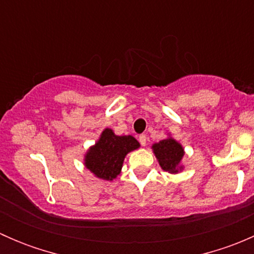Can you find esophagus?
<instances>
[{"instance_id": "1", "label": "esophagus", "mask_w": 254, "mask_h": 254, "mask_svg": "<svg viewBox=\"0 0 254 254\" xmlns=\"http://www.w3.org/2000/svg\"><path fill=\"white\" fill-rule=\"evenodd\" d=\"M139 141H140V143H141L142 146L146 145V142H147V137H146L145 134L140 135V136H139Z\"/></svg>"}]
</instances>
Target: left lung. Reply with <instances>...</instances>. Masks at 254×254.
Wrapping results in <instances>:
<instances>
[{"instance_id":"1","label":"left lung","mask_w":254,"mask_h":254,"mask_svg":"<svg viewBox=\"0 0 254 254\" xmlns=\"http://www.w3.org/2000/svg\"><path fill=\"white\" fill-rule=\"evenodd\" d=\"M152 150L163 171L168 173H178L183 170L181 162L184 156V148L175 139L167 137L162 141L153 143Z\"/></svg>"}]
</instances>
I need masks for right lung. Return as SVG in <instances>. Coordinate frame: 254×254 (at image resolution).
Segmentation results:
<instances>
[{
    "instance_id": "add662e5",
    "label": "right lung",
    "mask_w": 254,
    "mask_h": 254,
    "mask_svg": "<svg viewBox=\"0 0 254 254\" xmlns=\"http://www.w3.org/2000/svg\"><path fill=\"white\" fill-rule=\"evenodd\" d=\"M139 147V141L131 135L118 136L107 127L84 155V166L97 178L113 181L122 171L125 156Z\"/></svg>"
}]
</instances>
